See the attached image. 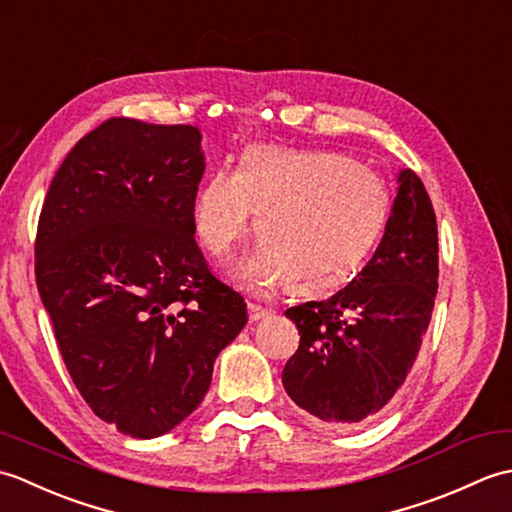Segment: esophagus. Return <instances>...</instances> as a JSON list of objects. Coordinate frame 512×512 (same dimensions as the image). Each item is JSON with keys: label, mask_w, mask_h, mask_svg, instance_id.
<instances>
[{"label": "esophagus", "mask_w": 512, "mask_h": 512, "mask_svg": "<svg viewBox=\"0 0 512 512\" xmlns=\"http://www.w3.org/2000/svg\"><path fill=\"white\" fill-rule=\"evenodd\" d=\"M270 314V310L268 308H262V306H257V303H248V319H250V323H257V321H262V319H266Z\"/></svg>", "instance_id": "1"}]
</instances>
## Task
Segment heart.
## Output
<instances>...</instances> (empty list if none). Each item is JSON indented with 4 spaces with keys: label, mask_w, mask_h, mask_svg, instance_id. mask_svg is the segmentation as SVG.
Wrapping results in <instances>:
<instances>
[{
    "label": "heart",
    "mask_w": 512,
    "mask_h": 512,
    "mask_svg": "<svg viewBox=\"0 0 512 512\" xmlns=\"http://www.w3.org/2000/svg\"><path fill=\"white\" fill-rule=\"evenodd\" d=\"M391 193L378 171L336 151L250 145L237 169H215L193 200L202 248L224 259L257 213L262 242L235 268L237 281L266 290L290 279L299 292L345 284L380 242Z\"/></svg>",
    "instance_id": "1"
}]
</instances>
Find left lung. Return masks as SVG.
<instances>
[{"instance_id":"8db88e82","label":"left lung","mask_w":512,"mask_h":512,"mask_svg":"<svg viewBox=\"0 0 512 512\" xmlns=\"http://www.w3.org/2000/svg\"><path fill=\"white\" fill-rule=\"evenodd\" d=\"M374 257L325 301L286 310L301 334L281 374L286 394L325 424L376 416L405 385L438 292V226L422 180L398 173Z\"/></svg>"}]
</instances>
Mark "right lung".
<instances>
[{
  "instance_id": "obj_1",
  "label": "right lung",
  "mask_w": 512,
  "mask_h": 512,
  "mask_svg": "<svg viewBox=\"0 0 512 512\" xmlns=\"http://www.w3.org/2000/svg\"><path fill=\"white\" fill-rule=\"evenodd\" d=\"M200 143L191 125L110 118L65 156L39 217L37 288L63 363L96 416L132 438L195 411L248 321L193 239Z\"/></svg>"
}]
</instances>
